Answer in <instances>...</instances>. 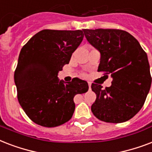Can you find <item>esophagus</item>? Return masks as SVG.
I'll return each instance as SVG.
<instances>
[{
	"label": "esophagus",
	"mask_w": 152,
	"mask_h": 152,
	"mask_svg": "<svg viewBox=\"0 0 152 152\" xmlns=\"http://www.w3.org/2000/svg\"><path fill=\"white\" fill-rule=\"evenodd\" d=\"M88 87H89V90H90L91 86V82H88Z\"/></svg>",
	"instance_id": "obj_1"
}]
</instances>
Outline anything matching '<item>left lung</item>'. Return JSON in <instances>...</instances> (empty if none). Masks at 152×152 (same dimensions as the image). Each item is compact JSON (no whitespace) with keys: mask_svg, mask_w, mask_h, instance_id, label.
I'll use <instances>...</instances> for the list:
<instances>
[{"mask_svg":"<svg viewBox=\"0 0 152 152\" xmlns=\"http://www.w3.org/2000/svg\"><path fill=\"white\" fill-rule=\"evenodd\" d=\"M86 39L101 53L98 72L110 74L112 85L92 83L96 95L93 114L108 123H122L144 106L151 84L148 56L129 32L118 29L83 30Z\"/></svg>","mask_w":152,"mask_h":152,"instance_id":"8db88e82","label":"left lung"}]
</instances>
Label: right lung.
I'll return each mask as SVG.
<instances>
[{
    "instance_id": "add662e5",
    "label": "right lung",
    "mask_w": 152,
    "mask_h": 152,
    "mask_svg": "<svg viewBox=\"0 0 152 152\" xmlns=\"http://www.w3.org/2000/svg\"><path fill=\"white\" fill-rule=\"evenodd\" d=\"M83 39L80 30H42L21 49L14 80L18 101L34 123L52 128L69 121L74 96L88 91L86 81L73 78L64 83L57 77Z\"/></svg>"
}]
</instances>
